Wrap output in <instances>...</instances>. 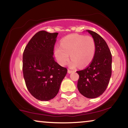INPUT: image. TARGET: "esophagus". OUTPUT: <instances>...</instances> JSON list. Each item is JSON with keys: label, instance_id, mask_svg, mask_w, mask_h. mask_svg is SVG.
Masks as SVG:
<instances>
[{"label": "esophagus", "instance_id": "1", "mask_svg": "<svg viewBox=\"0 0 128 128\" xmlns=\"http://www.w3.org/2000/svg\"><path fill=\"white\" fill-rule=\"evenodd\" d=\"M73 72H74V71H71L70 70H68V74H71V73H72Z\"/></svg>", "mask_w": 128, "mask_h": 128}]
</instances>
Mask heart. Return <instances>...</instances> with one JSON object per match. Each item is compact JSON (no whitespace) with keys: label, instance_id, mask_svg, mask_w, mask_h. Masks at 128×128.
I'll list each match as a JSON object with an SVG mask.
<instances>
[{"label":"heart","instance_id":"1","mask_svg":"<svg viewBox=\"0 0 128 128\" xmlns=\"http://www.w3.org/2000/svg\"><path fill=\"white\" fill-rule=\"evenodd\" d=\"M61 46L54 47V55L60 65L64 66L70 59L72 60L70 67L74 68L79 65L85 67L91 62L95 52V43L91 36L72 34L61 40Z\"/></svg>","mask_w":128,"mask_h":128}]
</instances>
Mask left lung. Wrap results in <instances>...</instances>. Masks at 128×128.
<instances>
[{
  "label": "left lung",
  "instance_id": "1",
  "mask_svg": "<svg viewBox=\"0 0 128 128\" xmlns=\"http://www.w3.org/2000/svg\"><path fill=\"white\" fill-rule=\"evenodd\" d=\"M95 43V52L91 64L79 75L77 88L83 96L88 98L100 96L106 90L112 74V55L106 42L98 34L86 30Z\"/></svg>",
  "mask_w": 128,
  "mask_h": 128
}]
</instances>
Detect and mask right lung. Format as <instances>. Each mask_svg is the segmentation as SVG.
<instances>
[{
  "instance_id": "1",
  "label": "right lung",
  "mask_w": 128,
  "mask_h": 128,
  "mask_svg": "<svg viewBox=\"0 0 128 128\" xmlns=\"http://www.w3.org/2000/svg\"><path fill=\"white\" fill-rule=\"evenodd\" d=\"M57 33H37L28 42L23 55V72L30 93L40 101H50L58 92L67 69L53 57Z\"/></svg>"
}]
</instances>
